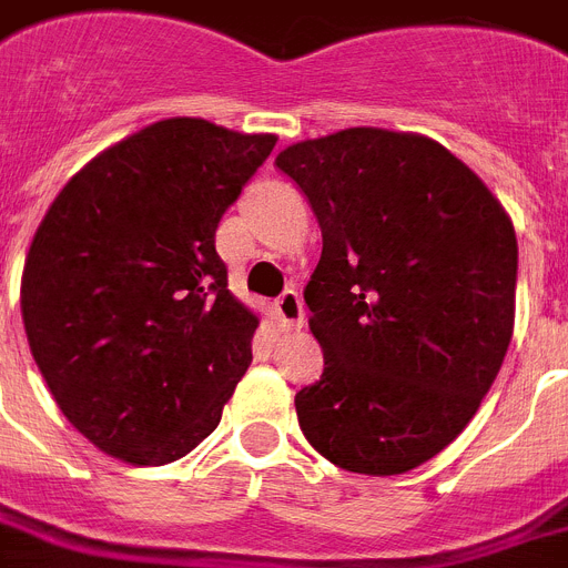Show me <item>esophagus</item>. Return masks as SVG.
<instances>
[{
  "mask_svg": "<svg viewBox=\"0 0 568 568\" xmlns=\"http://www.w3.org/2000/svg\"><path fill=\"white\" fill-rule=\"evenodd\" d=\"M274 312L280 317V323H283V328H300L303 321H306V306H303V300H300V294L294 288H288V292L276 297Z\"/></svg>",
  "mask_w": 568,
  "mask_h": 568,
  "instance_id": "34e87169",
  "label": "esophagus"
}]
</instances>
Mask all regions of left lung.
<instances>
[{
    "mask_svg": "<svg viewBox=\"0 0 568 568\" xmlns=\"http://www.w3.org/2000/svg\"><path fill=\"white\" fill-rule=\"evenodd\" d=\"M276 166L323 233L303 292L323 375L294 398L300 430L337 468L407 474L468 427L503 366L511 219L468 164L413 132L341 130Z\"/></svg>",
    "mask_w": 568,
    "mask_h": 568,
    "instance_id": "1",
    "label": "left lung"
}]
</instances>
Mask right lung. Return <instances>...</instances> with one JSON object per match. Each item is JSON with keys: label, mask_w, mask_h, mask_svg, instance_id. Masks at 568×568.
Listing matches in <instances>:
<instances>
[{"label": "right lung", "mask_w": 568, "mask_h": 568, "mask_svg": "<svg viewBox=\"0 0 568 568\" xmlns=\"http://www.w3.org/2000/svg\"><path fill=\"white\" fill-rule=\"evenodd\" d=\"M274 144L202 118L152 123L71 175L33 233L28 346L103 454L166 465L216 430L260 326L227 292L216 227Z\"/></svg>", "instance_id": "right-lung-1"}]
</instances>
